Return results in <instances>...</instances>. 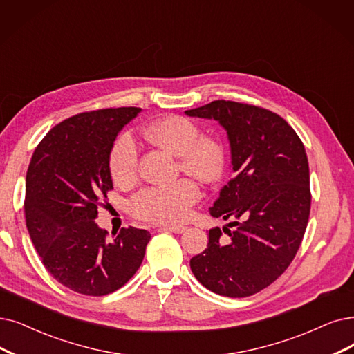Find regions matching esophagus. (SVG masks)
<instances>
[{
  "label": "esophagus",
  "instance_id": "esophagus-1",
  "mask_svg": "<svg viewBox=\"0 0 354 354\" xmlns=\"http://www.w3.org/2000/svg\"><path fill=\"white\" fill-rule=\"evenodd\" d=\"M161 231H169V232H174V234H183L186 232L187 228L186 226H177V225H162L160 226Z\"/></svg>",
  "mask_w": 354,
  "mask_h": 354
}]
</instances>
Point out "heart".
Returning <instances> with one entry per match:
<instances>
[{"instance_id":"1","label":"heart","mask_w":354,"mask_h":354,"mask_svg":"<svg viewBox=\"0 0 354 354\" xmlns=\"http://www.w3.org/2000/svg\"><path fill=\"white\" fill-rule=\"evenodd\" d=\"M199 126L187 118L171 115L147 129L152 144L178 157V169L202 181L218 180L225 168V148L216 138L201 135ZM111 178L129 186L138 176V147L129 132L120 133L109 155ZM201 199V187L193 178H181L171 186H155L138 192L129 201L131 214L147 222L177 223Z\"/></svg>"}]
</instances>
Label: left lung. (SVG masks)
Segmentation results:
<instances>
[{"instance_id":"left-lung-1","label":"left lung","mask_w":354,"mask_h":354,"mask_svg":"<svg viewBox=\"0 0 354 354\" xmlns=\"http://www.w3.org/2000/svg\"><path fill=\"white\" fill-rule=\"evenodd\" d=\"M185 113L223 126L235 173L209 209L230 221L228 238L210 230L190 268L206 289L245 298L283 274L302 243L310 210L305 147L283 118L259 106L216 100Z\"/></svg>"}]
</instances>
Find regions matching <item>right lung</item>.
I'll return each mask as SVG.
<instances>
[{
    "label": "right lung",
    "instance_id": "obj_1",
    "mask_svg": "<svg viewBox=\"0 0 354 354\" xmlns=\"http://www.w3.org/2000/svg\"><path fill=\"white\" fill-rule=\"evenodd\" d=\"M139 107L80 113L52 128L26 176L27 231L46 270L68 289L103 296L136 273L151 234L133 226L107 238L97 209L113 190L109 155Z\"/></svg>",
    "mask_w": 354,
    "mask_h": 354
}]
</instances>
